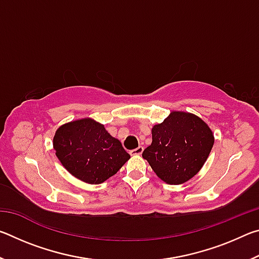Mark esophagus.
Masks as SVG:
<instances>
[{
    "label": "esophagus",
    "instance_id": "1",
    "mask_svg": "<svg viewBox=\"0 0 259 259\" xmlns=\"http://www.w3.org/2000/svg\"><path fill=\"white\" fill-rule=\"evenodd\" d=\"M143 150H144V148L142 146H139L137 148H135V150H131L130 154L131 155H140L143 153Z\"/></svg>",
    "mask_w": 259,
    "mask_h": 259
}]
</instances>
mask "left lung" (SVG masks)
<instances>
[{"label": "left lung", "instance_id": "8db88e82", "mask_svg": "<svg viewBox=\"0 0 259 259\" xmlns=\"http://www.w3.org/2000/svg\"><path fill=\"white\" fill-rule=\"evenodd\" d=\"M213 145L209 126L190 113L172 112L152 129V144L143 152L157 177L178 185L194 177Z\"/></svg>", "mask_w": 259, "mask_h": 259}]
</instances>
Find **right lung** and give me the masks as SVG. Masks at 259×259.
I'll list each match as a JSON object with an SVG mask.
<instances>
[{
	"instance_id": "obj_1",
	"label": "right lung",
	"mask_w": 259,
	"mask_h": 259,
	"mask_svg": "<svg viewBox=\"0 0 259 259\" xmlns=\"http://www.w3.org/2000/svg\"><path fill=\"white\" fill-rule=\"evenodd\" d=\"M56 155L65 168L89 184H100L115 175L129 160L120 140L91 119L69 122L56 131Z\"/></svg>"
}]
</instances>
